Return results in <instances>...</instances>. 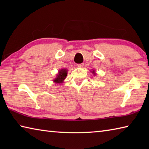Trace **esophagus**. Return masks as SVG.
<instances>
[{"instance_id":"esophagus-1","label":"esophagus","mask_w":149,"mask_h":149,"mask_svg":"<svg viewBox=\"0 0 149 149\" xmlns=\"http://www.w3.org/2000/svg\"><path fill=\"white\" fill-rule=\"evenodd\" d=\"M84 63H81V64H77V66L78 68H83V67H84Z\"/></svg>"}]
</instances>
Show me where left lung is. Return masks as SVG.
Wrapping results in <instances>:
<instances>
[{
	"label": "left lung",
	"mask_w": 149,
	"mask_h": 149,
	"mask_svg": "<svg viewBox=\"0 0 149 149\" xmlns=\"http://www.w3.org/2000/svg\"><path fill=\"white\" fill-rule=\"evenodd\" d=\"M92 73H93V74H94V75H95L96 74H95V70H93V71L91 72Z\"/></svg>",
	"instance_id": "1"
}]
</instances>
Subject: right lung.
Returning a JSON list of instances; mask_svg holds the SVG:
<instances>
[{
    "mask_svg": "<svg viewBox=\"0 0 149 149\" xmlns=\"http://www.w3.org/2000/svg\"><path fill=\"white\" fill-rule=\"evenodd\" d=\"M68 70L66 69H61L59 70L58 74H57V76L53 80V81L56 84H62L63 81L65 79V78L67 76Z\"/></svg>",
    "mask_w": 149,
    "mask_h": 149,
    "instance_id": "obj_1",
    "label": "right lung"
}]
</instances>
